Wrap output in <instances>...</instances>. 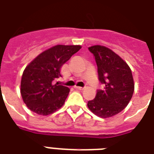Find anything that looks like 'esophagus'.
<instances>
[{"instance_id":"obj_1","label":"esophagus","mask_w":154,"mask_h":154,"mask_svg":"<svg viewBox=\"0 0 154 154\" xmlns=\"http://www.w3.org/2000/svg\"><path fill=\"white\" fill-rule=\"evenodd\" d=\"M75 88L77 89V90H80V91H82V90H83L84 89V87H81V86H75Z\"/></svg>"}]
</instances>
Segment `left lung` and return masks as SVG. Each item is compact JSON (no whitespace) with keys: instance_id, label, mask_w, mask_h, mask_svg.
Listing matches in <instances>:
<instances>
[{"instance_id":"8db88e82","label":"left lung","mask_w":154,"mask_h":154,"mask_svg":"<svg viewBox=\"0 0 154 154\" xmlns=\"http://www.w3.org/2000/svg\"><path fill=\"white\" fill-rule=\"evenodd\" d=\"M89 50L94 57L98 79L103 88L97 90L87 106L101 118L111 117L124 110L134 93L131 70L124 60L109 48L94 45Z\"/></svg>"}]
</instances>
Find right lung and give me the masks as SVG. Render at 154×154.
<instances>
[{"label":"right lung","mask_w":154,"mask_h":154,"mask_svg":"<svg viewBox=\"0 0 154 154\" xmlns=\"http://www.w3.org/2000/svg\"><path fill=\"white\" fill-rule=\"evenodd\" d=\"M80 45H58L39 54L24 70L20 93L26 106L35 113L46 116L62 107L70 89L57 82L60 69Z\"/></svg>","instance_id":"right-lung-1"}]
</instances>
